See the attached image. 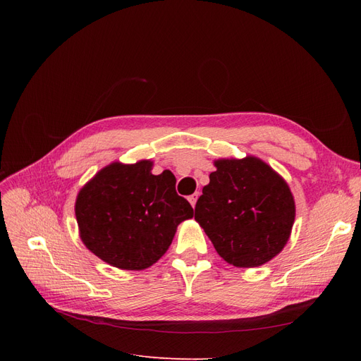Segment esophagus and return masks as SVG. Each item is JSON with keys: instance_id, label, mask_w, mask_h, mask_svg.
Masks as SVG:
<instances>
[{"instance_id": "1", "label": "esophagus", "mask_w": 361, "mask_h": 361, "mask_svg": "<svg viewBox=\"0 0 361 361\" xmlns=\"http://www.w3.org/2000/svg\"><path fill=\"white\" fill-rule=\"evenodd\" d=\"M197 199H199V192H194V194H191L190 197H188V200H190V203H191L192 207L195 206V203H197Z\"/></svg>"}]
</instances>
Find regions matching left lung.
<instances>
[{
	"label": "left lung",
	"instance_id": "left-lung-1",
	"mask_svg": "<svg viewBox=\"0 0 361 361\" xmlns=\"http://www.w3.org/2000/svg\"><path fill=\"white\" fill-rule=\"evenodd\" d=\"M214 166L195 203L194 220L227 264H267L290 236L295 202L289 185L256 157L216 159Z\"/></svg>",
	"mask_w": 361,
	"mask_h": 361
}]
</instances>
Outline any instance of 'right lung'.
I'll return each mask as SVG.
<instances>
[{"label": "right lung", "instance_id": "obj_1", "mask_svg": "<svg viewBox=\"0 0 361 361\" xmlns=\"http://www.w3.org/2000/svg\"><path fill=\"white\" fill-rule=\"evenodd\" d=\"M154 162H111L76 195L80 238L108 265L141 271L169 250L178 226L192 207L176 192L170 170L152 174Z\"/></svg>", "mask_w": 361, "mask_h": 361}]
</instances>
